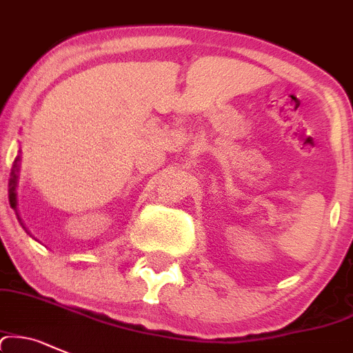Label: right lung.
Instances as JSON below:
<instances>
[{"label": "right lung", "mask_w": 353, "mask_h": 353, "mask_svg": "<svg viewBox=\"0 0 353 353\" xmlns=\"http://www.w3.org/2000/svg\"><path fill=\"white\" fill-rule=\"evenodd\" d=\"M20 168H21V150H18V154H17V158H14L13 166H11V173H10L8 199H10V205H11V208H13V210L17 212L18 221H20L21 225H23V222H21L20 215H18V210H17V205H18V200H17V187H18V178H20Z\"/></svg>", "instance_id": "obj_1"}]
</instances>
